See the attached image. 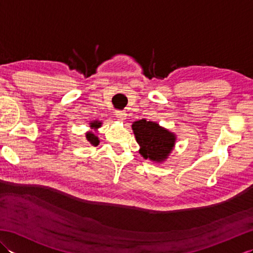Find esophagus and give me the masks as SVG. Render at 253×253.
Masks as SVG:
<instances>
[{
	"mask_svg": "<svg viewBox=\"0 0 253 253\" xmlns=\"http://www.w3.org/2000/svg\"><path fill=\"white\" fill-rule=\"evenodd\" d=\"M115 115H116V117L118 118V121H122V122H124V121H125L126 120V113L125 112H124V111H116L115 112Z\"/></svg>",
	"mask_w": 253,
	"mask_h": 253,
	"instance_id": "obj_1",
	"label": "esophagus"
}]
</instances>
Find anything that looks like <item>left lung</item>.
Listing matches in <instances>:
<instances>
[{
    "label": "left lung",
    "instance_id": "8db88e82",
    "mask_svg": "<svg viewBox=\"0 0 253 253\" xmlns=\"http://www.w3.org/2000/svg\"><path fill=\"white\" fill-rule=\"evenodd\" d=\"M131 128L140 146L139 153L143 159L161 163L169 158L175 146V133L161 127L158 123L147 120L133 122Z\"/></svg>",
    "mask_w": 253,
    "mask_h": 253
}]
</instances>
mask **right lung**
I'll use <instances>...</instances> for the list:
<instances>
[{
  "instance_id": "right-lung-1",
  "label": "right lung",
  "mask_w": 253,
  "mask_h": 253,
  "mask_svg": "<svg viewBox=\"0 0 253 253\" xmlns=\"http://www.w3.org/2000/svg\"><path fill=\"white\" fill-rule=\"evenodd\" d=\"M101 125H102V123H101V122H98V121H94V122H92V123H90L91 129H98L99 127H101ZM85 138H87V141H88L90 144H92V146H98L99 142H100L99 138L96 137L92 131H88L87 133H85Z\"/></svg>"
}]
</instances>
